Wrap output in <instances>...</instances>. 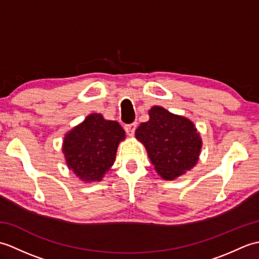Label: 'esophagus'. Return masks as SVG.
Wrapping results in <instances>:
<instances>
[{"label":"esophagus","mask_w":259,"mask_h":259,"mask_svg":"<svg viewBox=\"0 0 259 259\" xmlns=\"http://www.w3.org/2000/svg\"><path fill=\"white\" fill-rule=\"evenodd\" d=\"M136 128H137V123H136V122L130 123V124H125V125H124L125 133L128 134L129 136H134L135 131H136Z\"/></svg>","instance_id":"34e87169"}]
</instances>
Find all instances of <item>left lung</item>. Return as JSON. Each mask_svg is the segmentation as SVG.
<instances>
[{
	"label": "left lung",
	"instance_id": "8db88e82",
	"mask_svg": "<svg viewBox=\"0 0 259 259\" xmlns=\"http://www.w3.org/2000/svg\"><path fill=\"white\" fill-rule=\"evenodd\" d=\"M136 138L144 144L151 163L164 180H174L194 167L202 145L189 119L157 106L149 110V120L136 130Z\"/></svg>",
	"mask_w": 259,
	"mask_h": 259
}]
</instances>
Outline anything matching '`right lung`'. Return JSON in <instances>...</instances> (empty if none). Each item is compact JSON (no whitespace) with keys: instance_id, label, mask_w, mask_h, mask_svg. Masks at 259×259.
I'll return each instance as SVG.
<instances>
[{"instance_id":"obj_1","label":"right lung","mask_w":259,"mask_h":259,"mask_svg":"<svg viewBox=\"0 0 259 259\" xmlns=\"http://www.w3.org/2000/svg\"><path fill=\"white\" fill-rule=\"evenodd\" d=\"M124 130L100 113L88 115L65 135L62 151L69 169L85 183L100 181L114 162Z\"/></svg>"}]
</instances>
